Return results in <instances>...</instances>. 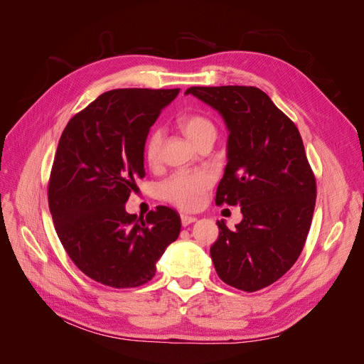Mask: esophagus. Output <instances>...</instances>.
<instances>
[{
    "label": "esophagus",
    "mask_w": 364,
    "mask_h": 364,
    "mask_svg": "<svg viewBox=\"0 0 364 364\" xmlns=\"http://www.w3.org/2000/svg\"><path fill=\"white\" fill-rule=\"evenodd\" d=\"M181 222H182V226H188V225H191V223L197 222V217L182 214V215H181Z\"/></svg>",
    "instance_id": "1"
}]
</instances>
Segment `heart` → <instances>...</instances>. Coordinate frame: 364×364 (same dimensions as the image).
<instances>
[{
    "mask_svg": "<svg viewBox=\"0 0 364 364\" xmlns=\"http://www.w3.org/2000/svg\"><path fill=\"white\" fill-rule=\"evenodd\" d=\"M178 126L196 147L205 141H214L217 135L213 121L199 114L181 117L178 119ZM161 147L162 132L153 130L144 142V158L150 165H155L159 161ZM211 186L213 178L206 171H178L161 183L159 193L162 199L181 209H196L202 203L205 193Z\"/></svg>",
    "mask_w": 364,
    "mask_h": 364,
    "instance_id": "1",
    "label": "heart"
}]
</instances>
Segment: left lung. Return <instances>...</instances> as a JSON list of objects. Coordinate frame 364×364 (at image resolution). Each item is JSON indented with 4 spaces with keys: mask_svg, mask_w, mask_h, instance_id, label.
<instances>
[{
    "mask_svg": "<svg viewBox=\"0 0 364 364\" xmlns=\"http://www.w3.org/2000/svg\"><path fill=\"white\" fill-rule=\"evenodd\" d=\"M193 94L223 117L228 164L215 203L241 206L230 230L217 222L211 246L218 278L257 291L287 273L304 249L316 205V179L293 121L255 86H193Z\"/></svg>",
    "mask_w": 364,
    "mask_h": 364,
    "instance_id": "obj_1",
    "label": "left lung"
}]
</instances>
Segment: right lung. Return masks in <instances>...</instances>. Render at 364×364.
I'll use <instances>...</instances> for the list:
<instances>
[{"mask_svg":"<svg viewBox=\"0 0 364 364\" xmlns=\"http://www.w3.org/2000/svg\"><path fill=\"white\" fill-rule=\"evenodd\" d=\"M179 90H114L75 114L54 156L48 205L68 257L86 277L114 289L149 282L181 217L158 206L146 217L126 211L144 178V142Z\"/></svg>","mask_w":364,"mask_h":364,"instance_id":"1","label":"right lung"}]
</instances>
